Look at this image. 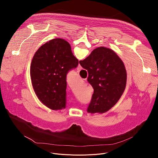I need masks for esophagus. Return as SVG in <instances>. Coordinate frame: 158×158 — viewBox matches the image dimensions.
Instances as JSON below:
<instances>
[{"instance_id": "obj_1", "label": "esophagus", "mask_w": 158, "mask_h": 158, "mask_svg": "<svg viewBox=\"0 0 158 158\" xmlns=\"http://www.w3.org/2000/svg\"><path fill=\"white\" fill-rule=\"evenodd\" d=\"M81 69H82V67L81 66L80 64H79V65H78V67H77V71H81Z\"/></svg>"}]
</instances>
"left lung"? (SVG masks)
<instances>
[{
	"instance_id": "left-lung-1",
	"label": "left lung",
	"mask_w": 158,
	"mask_h": 158,
	"mask_svg": "<svg viewBox=\"0 0 158 158\" xmlns=\"http://www.w3.org/2000/svg\"><path fill=\"white\" fill-rule=\"evenodd\" d=\"M78 64L70 44L62 39H52L36 51L31 65V78L42 103L52 110L65 107L66 76Z\"/></svg>"
}]
</instances>
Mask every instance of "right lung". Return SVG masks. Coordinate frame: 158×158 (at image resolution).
I'll return each mask as SVG.
<instances>
[{"label": "right lung", "instance_id": "add662e5", "mask_svg": "<svg viewBox=\"0 0 158 158\" xmlns=\"http://www.w3.org/2000/svg\"><path fill=\"white\" fill-rule=\"evenodd\" d=\"M79 64L87 70V81L94 89L87 112H107L118 102L126 88L127 74L123 62L112 49L100 47Z\"/></svg>", "mask_w": 158, "mask_h": 158}]
</instances>
